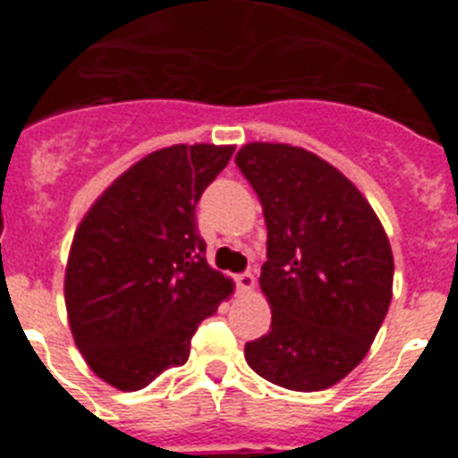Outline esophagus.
Instances as JSON below:
<instances>
[{
    "mask_svg": "<svg viewBox=\"0 0 458 458\" xmlns=\"http://www.w3.org/2000/svg\"><path fill=\"white\" fill-rule=\"evenodd\" d=\"M236 286L241 291H252L254 289V275L252 273L236 275Z\"/></svg>",
    "mask_w": 458,
    "mask_h": 458,
    "instance_id": "obj_1",
    "label": "esophagus"
}]
</instances>
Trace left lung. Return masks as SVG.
I'll return each instance as SVG.
<instances>
[{"instance_id":"1","label":"left lung","mask_w":458,"mask_h":458,"mask_svg":"<svg viewBox=\"0 0 458 458\" xmlns=\"http://www.w3.org/2000/svg\"><path fill=\"white\" fill-rule=\"evenodd\" d=\"M236 165L264 206L259 284L273 310L270 333L245 344V360L279 387L326 390L362 362L390 307L386 229L362 192L305 148L252 141Z\"/></svg>"}]
</instances>
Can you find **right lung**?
Here are the masks:
<instances>
[{
    "instance_id": "add662e5",
    "label": "right lung",
    "mask_w": 458,
    "mask_h": 458,
    "mask_svg": "<svg viewBox=\"0 0 458 458\" xmlns=\"http://www.w3.org/2000/svg\"><path fill=\"white\" fill-rule=\"evenodd\" d=\"M233 148L148 153L80 222L64 282L68 323L93 374L116 390L185 365L197 326L232 295V279L206 261L194 208Z\"/></svg>"
}]
</instances>
